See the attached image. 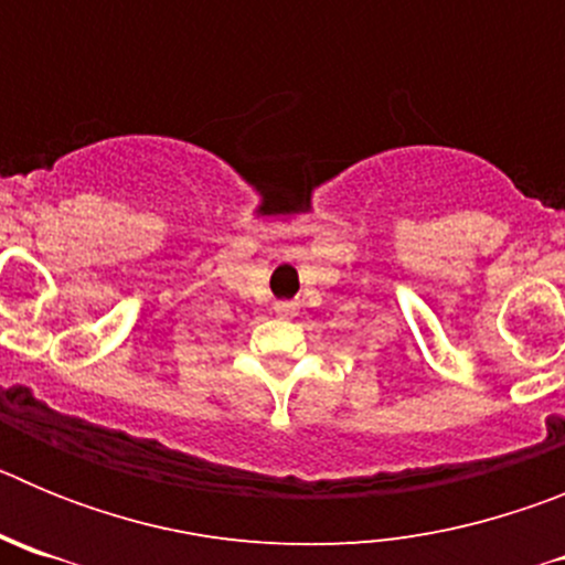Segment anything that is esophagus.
Wrapping results in <instances>:
<instances>
[{"label": "esophagus", "instance_id": "34e87169", "mask_svg": "<svg viewBox=\"0 0 565 565\" xmlns=\"http://www.w3.org/2000/svg\"><path fill=\"white\" fill-rule=\"evenodd\" d=\"M294 311V302H277V313H282V317H288V313Z\"/></svg>", "mask_w": 565, "mask_h": 565}]
</instances>
